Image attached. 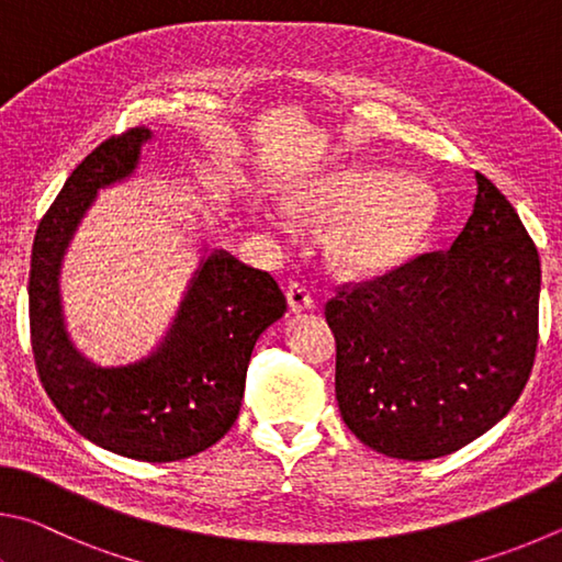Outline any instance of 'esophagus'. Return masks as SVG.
Returning <instances> with one entry per match:
<instances>
[{
	"label": "esophagus",
	"instance_id": "obj_1",
	"mask_svg": "<svg viewBox=\"0 0 562 562\" xmlns=\"http://www.w3.org/2000/svg\"><path fill=\"white\" fill-rule=\"evenodd\" d=\"M289 303H291V311L293 313H301V311H311L316 306V293L308 286V283L303 281H291L289 283Z\"/></svg>",
	"mask_w": 562,
	"mask_h": 562
}]
</instances>
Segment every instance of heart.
Returning <instances> with one entry per match:
<instances>
[{
    "label": "heart",
    "instance_id": "1",
    "mask_svg": "<svg viewBox=\"0 0 562 562\" xmlns=\"http://www.w3.org/2000/svg\"><path fill=\"white\" fill-rule=\"evenodd\" d=\"M283 210L303 222L330 220L323 251L340 269L380 273L427 244L441 220V196L415 175L348 165L291 184Z\"/></svg>",
    "mask_w": 562,
    "mask_h": 562
}]
</instances>
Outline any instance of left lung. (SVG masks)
<instances>
[{"label":"left lung","mask_w":562,"mask_h":562,"mask_svg":"<svg viewBox=\"0 0 562 562\" xmlns=\"http://www.w3.org/2000/svg\"><path fill=\"white\" fill-rule=\"evenodd\" d=\"M474 177V204L445 251L326 303L342 422L392 459L467 447L508 415L533 368L538 249L496 184Z\"/></svg>","instance_id":"1"}]
</instances>
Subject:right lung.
Listing matches in <instances>:
<instances>
[{
  "label": "right lung",
  "instance_id": "right-lung-1",
  "mask_svg": "<svg viewBox=\"0 0 562 562\" xmlns=\"http://www.w3.org/2000/svg\"><path fill=\"white\" fill-rule=\"evenodd\" d=\"M153 131L95 147L48 206L32 246L29 321L38 380L78 435L137 461H177L216 445L239 417L246 368L261 333L286 313L269 273L214 249L194 271L160 348L127 366H98L66 328L58 271L95 196L133 180Z\"/></svg>",
  "mask_w": 562,
  "mask_h": 562
}]
</instances>
